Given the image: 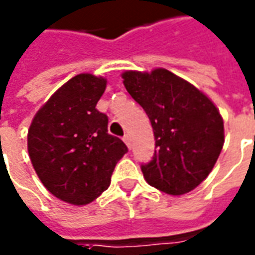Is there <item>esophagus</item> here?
<instances>
[{"label":"esophagus","instance_id":"1","mask_svg":"<svg viewBox=\"0 0 255 255\" xmlns=\"http://www.w3.org/2000/svg\"><path fill=\"white\" fill-rule=\"evenodd\" d=\"M123 141L126 142V145H127L128 148H131V138H129V135H124V136H123Z\"/></svg>","mask_w":255,"mask_h":255}]
</instances>
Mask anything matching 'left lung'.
Segmentation results:
<instances>
[{"label": "left lung", "mask_w": 255, "mask_h": 255, "mask_svg": "<svg viewBox=\"0 0 255 255\" xmlns=\"http://www.w3.org/2000/svg\"><path fill=\"white\" fill-rule=\"evenodd\" d=\"M121 77L153 128L156 150L149 163L141 166L148 184L170 195L200 186L214 169L225 142L216 106L167 69L126 71Z\"/></svg>", "instance_id": "8db88e82"}]
</instances>
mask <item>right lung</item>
Wrapping results in <instances>:
<instances>
[{
  "mask_svg": "<svg viewBox=\"0 0 255 255\" xmlns=\"http://www.w3.org/2000/svg\"><path fill=\"white\" fill-rule=\"evenodd\" d=\"M105 89V78H71L36 113L27 132L29 156L43 186L72 205H86L107 190L128 152L107 132L109 117L96 109Z\"/></svg>",
  "mask_w": 255,
  "mask_h": 255,
  "instance_id": "right-lung-1",
  "label": "right lung"
}]
</instances>
